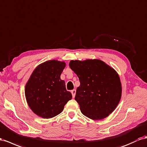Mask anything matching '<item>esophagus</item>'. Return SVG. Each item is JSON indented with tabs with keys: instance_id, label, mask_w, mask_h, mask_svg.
Returning a JSON list of instances; mask_svg holds the SVG:
<instances>
[{
	"instance_id": "esophagus-1",
	"label": "esophagus",
	"mask_w": 147,
	"mask_h": 147,
	"mask_svg": "<svg viewBox=\"0 0 147 147\" xmlns=\"http://www.w3.org/2000/svg\"><path fill=\"white\" fill-rule=\"evenodd\" d=\"M71 93H72V97L74 98L75 96V94H76V90H73L71 91Z\"/></svg>"
}]
</instances>
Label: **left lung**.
<instances>
[{
    "instance_id": "left-lung-1",
    "label": "left lung",
    "mask_w": 147,
    "mask_h": 147,
    "mask_svg": "<svg viewBox=\"0 0 147 147\" xmlns=\"http://www.w3.org/2000/svg\"><path fill=\"white\" fill-rule=\"evenodd\" d=\"M69 66L80 80L75 100L82 113L93 120L108 117L121 98L122 85L116 71L99 59L71 61Z\"/></svg>"
}]
</instances>
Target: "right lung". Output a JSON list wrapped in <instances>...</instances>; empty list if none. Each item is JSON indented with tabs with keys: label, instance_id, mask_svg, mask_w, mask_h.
Segmentation results:
<instances>
[{
	"label": "right lung",
	"instance_id": "add662e5",
	"mask_svg": "<svg viewBox=\"0 0 147 147\" xmlns=\"http://www.w3.org/2000/svg\"><path fill=\"white\" fill-rule=\"evenodd\" d=\"M65 67L64 61H47L36 67L31 74L25 93L28 105L37 116L44 119L56 116L72 99L64 80L61 79Z\"/></svg>",
	"mask_w": 147,
	"mask_h": 147
}]
</instances>
